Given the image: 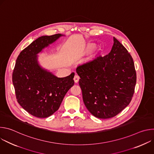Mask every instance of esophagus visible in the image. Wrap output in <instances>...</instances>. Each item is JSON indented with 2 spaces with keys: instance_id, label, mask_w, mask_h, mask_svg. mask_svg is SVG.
Instances as JSON below:
<instances>
[{
  "instance_id": "1",
  "label": "esophagus",
  "mask_w": 154,
  "mask_h": 154,
  "mask_svg": "<svg viewBox=\"0 0 154 154\" xmlns=\"http://www.w3.org/2000/svg\"><path fill=\"white\" fill-rule=\"evenodd\" d=\"M79 79H80V77H79L77 74H75V76H74V82H75V83H77V82H79Z\"/></svg>"
}]
</instances>
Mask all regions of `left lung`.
I'll use <instances>...</instances> for the list:
<instances>
[{"mask_svg":"<svg viewBox=\"0 0 154 154\" xmlns=\"http://www.w3.org/2000/svg\"><path fill=\"white\" fill-rule=\"evenodd\" d=\"M76 72L85 105L95 117L113 118L130 103L137 82L134 62L115 37L110 52L79 64Z\"/></svg>","mask_w":154,"mask_h":154,"instance_id":"8db88e82","label":"left lung"}]
</instances>
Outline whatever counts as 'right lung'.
I'll list each match as a JSON object with an SVG mask.
<instances>
[{
	"label": "right lung",
	"mask_w": 154,
	"mask_h": 154,
	"mask_svg": "<svg viewBox=\"0 0 154 154\" xmlns=\"http://www.w3.org/2000/svg\"><path fill=\"white\" fill-rule=\"evenodd\" d=\"M65 35L42 36L33 41L17 58L12 75L17 102L30 115L48 118L57 111L68 90L74 85V72L58 77L42 67L38 54Z\"/></svg>",
	"instance_id": "1"
}]
</instances>
